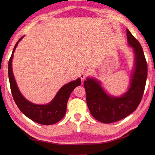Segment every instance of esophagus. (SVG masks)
Returning <instances> with one entry per match:
<instances>
[{
	"label": "esophagus",
	"instance_id": "esophagus-1",
	"mask_svg": "<svg viewBox=\"0 0 155 155\" xmlns=\"http://www.w3.org/2000/svg\"><path fill=\"white\" fill-rule=\"evenodd\" d=\"M90 74V72H89L88 70H83L81 71L80 74V78L82 79V80H84L88 75Z\"/></svg>",
	"mask_w": 155,
	"mask_h": 155
}]
</instances>
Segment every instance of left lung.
<instances>
[{"mask_svg":"<svg viewBox=\"0 0 155 155\" xmlns=\"http://www.w3.org/2000/svg\"><path fill=\"white\" fill-rule=\"evenodd\" d=\"M128 43L134 54V69L129 90L121 97L108 95L99 81L87 78L84 82L87 104L92 116L104 124L116 122L137 109L144 92L147 76V64L138 41L127 29Z\"/></svg>","mask_w":155,"mask_h":155,"instance_id":"left-lung-1","label":"left lung"}]
</instances>
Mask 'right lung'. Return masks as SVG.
Wrapping results in <instances>:
<instances>
[{
  "label": "right lung",
  "instance_id": "right-lung-1",
  "mask_svg": "<svg viewBox=\"0 0 155 155\" xmlns=\"http://www.w3.org/2000/svg\"><path fill=\"white\" fill-rule=\"evenodd\" d=\"M19 39L15 44L8 62V77L10 80L11 92L13 100L18 109L28 118L35 122L42 125H51L58 122L66 114L67 105L74 89L81 85V79L71 81L64 85L57 93L50 103L46 105H37L28 101L21 94L17 87L12 71V58L17 46L22 38Z\"/></svg>",
  "mask_w": 155,
  "mask_h": 155
}]
</instances>
